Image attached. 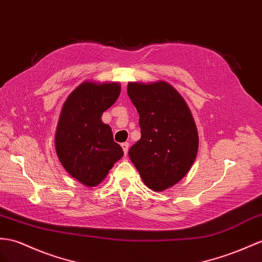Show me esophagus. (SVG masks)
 Segmentation results:
<instances>
[{
	"label": "esophagus",
	"mask_w": 262,
	"mask_h": 262,
	"mask_svg": "<svg viewBox=\"0 0 262 262\" xmlns=\"http://www.w3.org/2000/svg\"><path fill=\"white\" fill-rule=\"evenodd\" d=\"M128 147H129V144L128 143H123L122 144V148H123V150H124V154H125V156L127 155V152H128Z\"/></svg>",
	"instance_id": "34e87169"
}]
</instances>
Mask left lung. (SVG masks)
Listing matches in <instances>:
<instances>
[{
  "instance_id": "8db88e82",
  "label": "left lung",
  "mask_w": 262,
  "mask_h": 262,
  "mask_svg": "<svg viewBox=\"0 0 262 262\" xmlns=\"http://www.w3.org/2000/svg\"><path fill=\"white\" fill-rule=\"evenodd\" d=\"M142 137L128 155L148 188L162 191L183 179L198 151V133L180 94L168 83H129Z\"/></svg>"
}]
</instances>
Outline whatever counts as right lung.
<instances>
[{"label":"right lung","instance_id":"obj_1","mask_svg":"<svg viewBox=\"0 0 262 262\" xmlns=\"http://www.w3.org/2000/svg\"><path fill=\"white\" fill-rule=\"evenodd\" d=\"M119 94L118 83L85 82L63 106L55 135L56 152L66 171L85 186H97L124 155L114 142L112 128L100 119Z\"/></svg>","mask_w":262,"mask_h":262}]
</instances>
